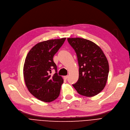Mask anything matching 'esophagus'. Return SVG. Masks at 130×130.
Returning a JSON list of instances; mask_svg holds the SVG:
<instances>
[{
  "label": "esophagus",
  "instance_id": "34e87169",
  "mask_svg": "<svg viewBox=\"0 0 130 130\" xmlns=\"http://www.w3.org/2000/svg\"><path fill=\"white\" fill-rule=\"evenodd\" d=\"M68 78V75H66V76H64V79L65 80H66Z\"/></svg>",
  "mask_w": 130,
  "mask_h": 130
}]
</instances>
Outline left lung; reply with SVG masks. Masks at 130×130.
I'll return each instance as SVG.
<instances>
[{"label":"left lung","mask_w":130,"mask_h":130,"mask_svg":"<svg viewBox=\"0 0 130 130\" xmlns=\"http://www.w3.org/2000/svg\"><path fill=\"white\" fill-rule=\"evenodd\" d=\"M75 50L79 66V79L73 85L77 92L87 97L100 93L105 87L109 63L102 49L95 43L83 38H68Z\"/></svg>","instance_id":"1"}]
</instances>
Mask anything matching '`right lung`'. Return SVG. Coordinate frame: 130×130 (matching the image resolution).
<instances>
[{
    "mask_svg": "<svg viewBox=\"0 0 130 130\" xmlns=\"http://www.w3.org/2000/svg\"><path fill=\"white\" fill-rule=\"evenodd\" d=\"M66 38L43 41L29 51L23 66V77L29 92L36 98L50 102L59 96L64 80L58 75L53 57L63 44ZM56 73L51 76V70Z\"/></svg>",
    "mask_w": 130,
    "mask_h": 130,
    "instance_id": "add662e5",
    "label": "right lung"
}]
</instances>
